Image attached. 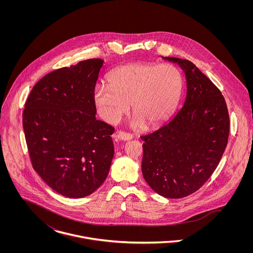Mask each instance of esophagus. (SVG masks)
Wrapping results in <instances>:
<instances>
[{
  "label": "esophagus",
  "instance_id": "obj_1",
  "mask_svg": "<svg viewBox=\"0 0 253 253\" xmlns=\"http://www.w3.org/2000/svg\"><path fill=\"white\" fill-rule=\"evenodd\" d=\"M117 138L119 140H122V141H127V140H131L132 139V135L129 134V133H126L124 131H119L117 133Z\"/></svg>",
  "mask_w": 253,
  "mask_h": 253
}]
</instances>
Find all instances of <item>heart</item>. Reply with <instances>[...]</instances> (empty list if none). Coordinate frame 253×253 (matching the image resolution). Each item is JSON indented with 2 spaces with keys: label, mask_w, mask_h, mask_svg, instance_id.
<instances>
[{
  "label": "heart",
  "mask_w": 253,
  "mask_h": 253,
  "mask_svg": "<svg viewBox=\"0 0 253 253\" xmlns=\"http://www.w3.org/2000/svg\"><path fill=\"white\" fill-rule=\"evenodd\" d=\"M108 84H98L93 100L98 113L109 124H117L128 113L134 117L131 126L145 124L155 127L175 111L182 92V77L172 64L130 63L110 73Z\"/></svg>",
  "instance_id": "1"
}]
</instances>
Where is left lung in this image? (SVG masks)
Instances as JSON below:
<instances>
[{
    "label": "left lung",
    "instance_id": "obj_1",
    "mask_svg": "<svg viewBox=\"0 0 253 253\" xmlns=\"http://www.w3.org/2000/svg\"><path fill=\"white\" fill-rule=\"evenodd\" d=\"M162 58L185 74L186 97L168 124L141 137V167L145 181L157 194L180 199L199 190L215 170L227 146L230 121L221 91L194 63Z\"/></svg>",
    "mask_w": 253,
    "mask_h": 253
}]
</instances>
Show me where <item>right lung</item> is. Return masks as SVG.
<instances>
[{"label": "right lung", "mask_w": 253, "mask_h": 253, "mask_svg": "<svg viewBox=\"0 0 253 253\" xmlns=\"http://www.w3.org/2000/svg\"><path fill=\"white\" fill-rule=\"evenodd\" d=\"M104 60L87 59L45 75L23 112V129L34 169L58 194L80 199L108 176L114 127L96 120L93 91Z\"/></svg>", "instance_id": "1"}]
</instances>
